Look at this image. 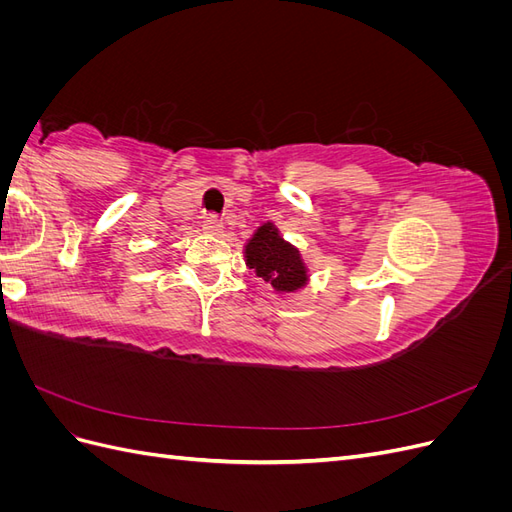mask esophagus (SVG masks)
<instances>
[{
    "instance_id": "34e87169",
    "label": "esophagus",
    "mask_w": 512,
    "mask_h": 512,
    "mask_svg": "<svg viewBox=\"0 0 512 512\" xmlns=\"http://www.w3.org/2000/svg\"><path fill=\"white\" fill-rule=\"evenodd\" d=\"M205 232H211V235H220L222 232V222H220V215L215 213H209L205 218V224H203Z\"/></svg>"
}]
</instances>
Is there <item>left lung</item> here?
Segmentation results:
<instances>
[{"mask_svg": "<svg viewBox=\"0 0 512 512\" xmlns=\"http://www.w3.org/2000/svg\"><path fill=\"white\" fill-rule=\"evenodd\" d=\"M245 258L258 277L275 290L292 292L307 282V271L299 250L286 243L273 224H265L245 245Z\"/></svg>", "mask_w": 512, "mask_h": 512, "instance_id": "left-lung-1", "label": "left lung"}]
</instances>
